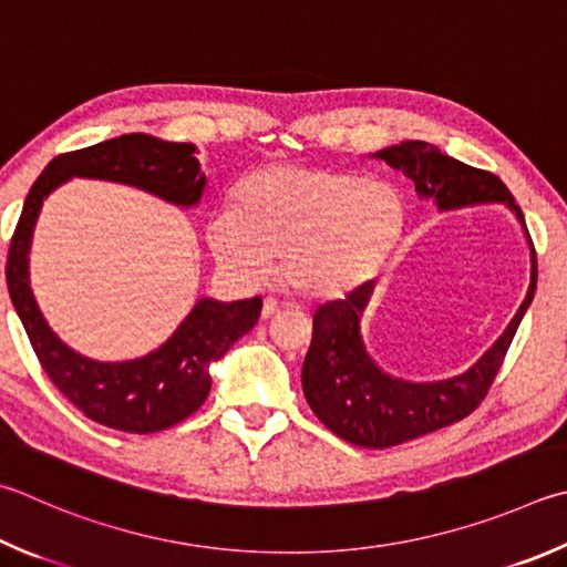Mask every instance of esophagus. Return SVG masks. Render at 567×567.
I'll use <instances>...</instances> for the list:
<instances>
[{"mask_svg": "<svg viewBox=\"0 0 567 567\" xmlns=\"http://www.w3.org/2000/svg\"><path fill=\"white\" fill-rule=\"evenodd\" d=\"M280 310H285L282 302H277L275 297H265V302H262V319H270V317H275Z\"/></svg>", "mask_w": 567, "mask_h": 567, "instance_id": "esophagus-1", "label": "esophagus"}]
</instances>
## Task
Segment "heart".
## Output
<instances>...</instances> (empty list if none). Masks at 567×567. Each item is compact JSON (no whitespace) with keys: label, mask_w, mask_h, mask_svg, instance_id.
<instances>
[{"label":"heart","mask_w":567,"mask_h":567,"mask_svg":"<svg viewBox=\"0 0 567 567\" xmlns=\"http://www.w3.org/2000/svg\"><path fill=\"white\" fill-rule=\"evenodd\" d=\"M404 205L394 188L352 173L277 163L250 173L235 208L215 210L205 238L240 282H262L280 257L302 297H337L367 282L399 243Z\"/></svg>","instance_id":"heart-1"}]
</instances>
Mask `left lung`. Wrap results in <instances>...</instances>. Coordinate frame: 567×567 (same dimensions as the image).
Returning a JSON list of instances; mask_svg holds the SVG:
<instances>
[{"label":"left lung","instance_id":"obj_1","mask_svg":"<svg viewBox=\"0 0 567 567\" xmlns=\"http://www.w3.org/2000/svg\"><path fill=\"white\" fill-rule=\"evenodd\" d=\"M372 158L384 161L386 166L414 181L419 198H431L439 210L506 203L526 233L530 248V285L518 312L468 372L441 382H406L386 374L369 357L359 332V317L374 292V282L359 285L344 300L317 307L312 344L302 364L307 404L332 434L349 444L389 449L454 424L481 404L498 374L523 315L533 302L538 262L526 218L498 176L466 166L426 141H401L399 146L372 153Z\"/></svg>","mask_w":567,"mask_h":567}]
</instances>
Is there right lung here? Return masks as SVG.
<instances>
[{"label": "right lung", "instance_id": "right-lung-1", "mask_svg": "<svg viewBox=\"0 0 567 567\" xmlns=\"http://www.w3.org/2000/svg\"><path fill=\"white\" fill-rule=\"evenodd\" d=\"M69 178L133 185L181 208L198 205L205 190L198 148L146 133H126L96 146L61 153L29 190L7 257V287L29 342L54 386L96 424L153 434L188 419L210 394V364L255 327L260 297L195 302L166 342L131 362H96L74 352L51 332L29 285V250L47 195Z\"/></svg>", "mask_w": 567, "mask_h": 567}]
</instances>
